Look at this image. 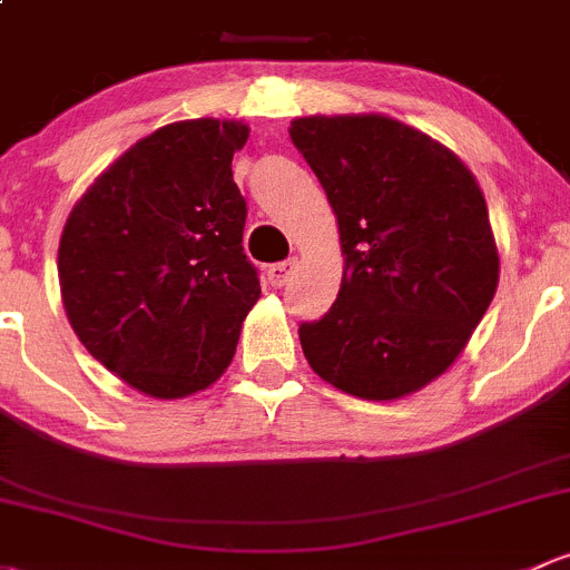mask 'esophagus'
<instances>
[{
  "label": "esophagus",
  "mask_w": 570,
  "mask_h": 570,
  "mask_svg": "<svg viewBox=\"0 0 570 570\" xmlns=\"http://www.w3.org/2000/svg\"><path fill=\"white\" fill-rule=\"evenodd\" d=\"M293 272H296V261H293V257H291V261L274 263V266L266 268L268 285H272V287H283V285H287V283H291Z\"/></svg>",
  "instance_id": "obj_1"
}]
</instances>
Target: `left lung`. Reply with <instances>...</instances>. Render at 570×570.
I'll use <instances>...</instances> for the list:
<instances>
[{
    "mask_svg": "<svg viewBox=\"0 0 570 570\" xmlns=\"http://www.w3.org/2000/svg\"><path fill=\"white\" fill-rule=\"evenodd\" d=\"M337 216V302L298 326L309 367L362 401L439 379L489 309L500 252L478 180L450 148L384 115L291 122Z\"/></svg>",
    "mask_w": 570,
    "mask_h": 570,
    "instance_id": "obj_1",
    "label": "left lung"
}]
</instances>
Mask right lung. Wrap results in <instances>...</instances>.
I'll return each instance as SVG.
<instances>
[{
	"mask_svg": "<svg viewBox=\"0 0 570 570\" xmlns=\"http://www.w3.org/2000/svg\"><path fill=\"white\" fill-rule=\"evenodd\" d=\"M238 120H180L139 139L70 210L57 272L76 337L128 386L175 401L214 384L261 298L244 255Z\"/></svg>",
	"mask_w": 570,
	"mask_h": 570,
	"instance_id": "obj_1",
	"label": "right lung"
}]
</instances>
